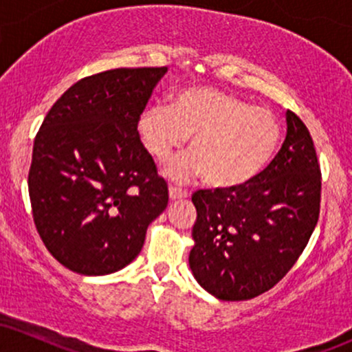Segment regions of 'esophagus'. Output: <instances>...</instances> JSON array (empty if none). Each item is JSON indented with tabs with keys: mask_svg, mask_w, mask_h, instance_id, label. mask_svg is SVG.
<instances>
[{
	"mask_svg": "<svg viewBox=\"0 0 352 352\" xmlns=\"http://www.w3.org/2000/svg\"><path fill=\"white\" fill-rule=\"evenodd\" d=\"M168 197H170V200H180V199H187L188 193L179 187H170L168 188Z\"/></svg>",
	"mask_w": 352,
	"mask_h": 352,
	"instance_id": "34e87169",
	"label": "esophagus"
}]
</instances>
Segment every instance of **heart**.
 <instances>
[{
    "label": "heart",
    "instance_id": "obj_1",
    "mask_svg": "<svg viewBox=\"0 0 352 352\" xmlns=\"http://www.w3.org/2000/svg\"><path fill=\"white\" fill-rule=\"evenodd\" d=\"M137 132L157 162L164 164L190 139L188 155L168 168L175 179L204 173L215 188H238L268 167L278 151L281 129L268 109L217 87L173 92L168 107L152 104L137 120Z\"/></svg>",
    "mask_w": 352,
    "mask_h": 352
}]
</instances>
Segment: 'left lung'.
I'll list each match as a JSON object with an SVG mask.
<instances>
[{
  "label": "left lung",
  "mask_w": 352,
  "mask_h": 352,
  "mask_svg": "<svg viewBox=\"0 0 352 352\" xmlns=\"http://www.w3.org/2000/svg\"><path fill=\"white\" fill-rule=\"evenodd\" d=\"M286 139L253 182L192 195L197 221L188 263L204 289L245 301L285 276L318 223L321 168L308 127L286 111Z\"/></svg>",
  "instance_id": "1"
}]
</instances>
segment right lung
<instances>
[{"instance_id": "1", "label": "right lung", "mask_w": 352, "mask_h": 352, "mask_svg": "<svg viewBox=\"0 0 352 352\" xmlns=\"http://www.w3.org/2000/svg\"><path fill=\"white\" fill-rule=\"evenodd\" d=\"M167 67H119L71 86L34 139V225L60 265L86 276L122 270L167 208L168 188L137 132Z\"/></svg>"}]
</instances>
